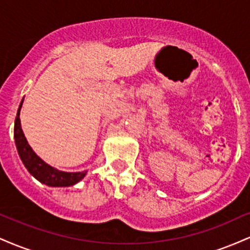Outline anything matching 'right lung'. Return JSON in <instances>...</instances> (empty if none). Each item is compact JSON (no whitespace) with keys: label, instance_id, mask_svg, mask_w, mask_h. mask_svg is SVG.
I'll use <instances>...</instances> for the list:
<instances>
[{"label":"right lung","instance_id":"add662e5","mask_svg":"<svg viewBox=\"0 0 250 250\" xmlns=\"http://www.w3.org/2000/svg\"><path fill=\"white\" fill-rule=\"evenodd\" d=\"M22 102L20 104L17 115L15 119V125H14V139H15L16 148L19 151L22 162L28 169V171L39 180L40 182L50 187H69L81 181L84 177L85 171H79V173H64L57 169L48 166L44 161H42L37 155L34 153L33 149L28 145L25 140L23 131L21 128V121H20V109H21Z\"/></svg>","mask_w":250,"mask_h":250}]
</instances>
